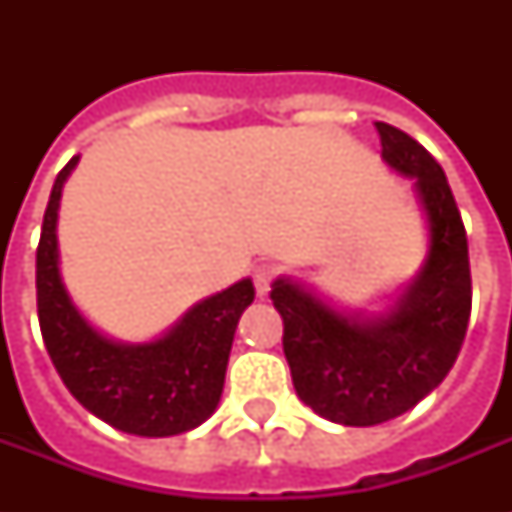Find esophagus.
<instances>
[{
  "label": "esophagus",
  "instance_id": "obj_1",
  "mask_svg": "<svg viewBox=\"0 0 512 512\" xmlns=\"http://www.w3.org/2000/svg\"><path fill=\"white\" fill-rule=\"evenodd\" d=\"M276 276H279V268H276L273 263L255 265V271H252V281H255L257 297H268V292H271V284Z\"/></svg>",
  "mask_w": 512,
  "mask_h": 512
}]
</instances>
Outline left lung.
<instances>
[{
    "mask_svg": "<svg viewBox=\"0 0 512 512\" xmlns=\"http://www.w3.org/2000/svg\"><path fill=\"white\" fill-rule=\"evenodd\" d=\"M382 159L412 177L428 217V257L385 313H340L292 279H276L284 356L297 396L324 420L369 428L420 404L457 361L470 319L468 236L441 164L406 132L374 122Z\"/></svg>",
    "mask_w": 512,
    "mask_h": 512,
    "instance_id": "1",
    "label": "left lung"
}]
</instances>
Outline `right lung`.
I'll return each mask as SVG.
<instances>
[{
    "label": "right lung",
    "mask_w": 512,
    "mask_h": 512,
    "mask_svg": "<svg viewBox=\"0 0 512 512\" xmlns=\"http://www.w3.org/2000/svg\"><path fill=\"white\" fill-rule=\"evenodd\" d=\"M76 162L79 156L55 177L36 247V311L52 364L71 396L111 428L146 438L199 428L223 396L236 324L255 287L241 279L201 300L154 342L100 335L71 303L58 268L60 193Z\"/></svg>",
    "instance_id": "add662e5"
}]
</instances>
